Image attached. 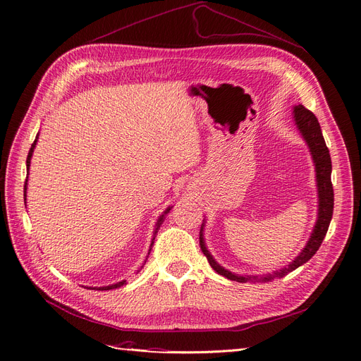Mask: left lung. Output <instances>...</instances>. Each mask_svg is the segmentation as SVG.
I'll return each instance as SVG.
<instances>
[{
	"instance_id": "8db88e82",
	"label": "left lung",
	"mask_w": 361,
	"mask_h": 361,
	"mask_svg": "<svg viewBox=\"0 0 361 361\" xmlns=\"http://www.w3.org/2000/svg\"><path fill=\"white\" fill-rule=\"evenodd\" d=\"M293 123L298 128L300 134L302 135L304 141L307 143L310 154L314 162V171H316V187H318V220L314 223L313 232L309 238L307 244L302 248L301 253L295 257L289 265L285 268H281L280 271L272 272V274H264V276H241V274H235V272L228 271L223 268L218 262L212 257L209 253V250L206 248L204 244V238H203V227L204 223L200 227V248L203 251V255L206 256L209 265L212 269L218 274L233 280L239 283H247V281H271L276 277H283L286 276L288 272L297 269L298 267L304 265L305 262L310 260L313 255L318 251L321 247L324 238L326 235V231H329V226L333 216V207H334V192H333V183H331V158H330V152L329 147L325 145V140L322 137V130L319 126L318 118L316 116L304 108L302 105L293 106ZM204 221V220H203Z\"/></svg>"
}]
</instances>
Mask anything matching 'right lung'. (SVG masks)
Returning <instances> with one entry per match:
<instances>
[{
    "mask_svg": "<svg viewBox=\"0 0 361 361\" xmlns=\"http://www.w3.org/2000/svg\"><path fill=\"white\" fill-rule=\"evenodd\" d=\"M37 138H39V134L36 135V140H35V143L31 145V149H30V152H28V157H27V171H30V164H31V157H32V152H35V147H36V143H37ZM27 182H28V176H27V180H25V185H24V200H27ZM173 206H169L166 211H164V214L158 218V221H157V226H155V231H154V239H152V244H150V250H152V245H154V241H155V236H157V233H158V231H159V227H161V224H162V221L166 220V215L170 212V209H171ZM150 250H149V253H150ZM147 253V255H149ZM146 264V262H145ZM143 268V267H141ZM126 283V280H123V281H118V283H116V285H111V286H104V288H97V290H110V289H116V288H120V286H123ZM93 289H96V288H93Z\"/></svg>",
    "mask_w": 361,
    "mask_h": 361,
    "instance_id": "obj_1",
    "label": "right lung"
}]
</instances>
